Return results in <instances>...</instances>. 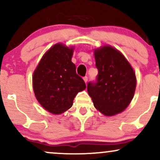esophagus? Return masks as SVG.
Here are the masks:
<instances>
[{
    "label": "esophagus",
    "mask_w": 160,
    "mask_h": 160,
    "mask_svg": "<svg viewBox=\"0 0 160 160\" xmlns=\"http://www.w3.org/2000/svg\"><path fill=\"white\" fill-rule=\"evenodd\" d=\"M83 80H84V82H85V83H86V82H87V81H88L87 77H85V78H83Z\"/></svg>",
    "instance_id": "34e87169"
}]
</instances>
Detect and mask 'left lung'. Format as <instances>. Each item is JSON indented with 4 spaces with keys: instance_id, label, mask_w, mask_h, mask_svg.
<instances>
[{
    "instance_id": "left-lung-1",
    "label": "left lung",
    "mask_w": 160,
    "mask_h": 160,
    "mask_svg": "<svg viewBox=\"0 0 160 160\" xmlns=\"http://www.w3.org/2000/svg\"><path fill=\"white\" fill-rule=\"evenodd\" d=\"M98 80L89 82L87 91L94 107L111 117L122 113L135 95L137 80L133 68L122 53L110 45L94 49Z\"/></svg>"
}]
</instances>
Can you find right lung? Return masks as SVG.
Masks as SVG:
<instances>
[{"label": "right lung", "mask_w": 160, "mask_h": 160, "mask_svg": "<svg viewBox=\"0 0 160 160\" xmlns=\"http://www.w3.org/2000/svg\"><path fill=\"white\" fill-rule=\"evenodd\" d=\"M74 47L56 43L42 56L32 75L36 99L46 111L63 113L73 105L74 97L86 89L72 62Z\"/></svg>", "instance_id": "1"}]
</instances>
